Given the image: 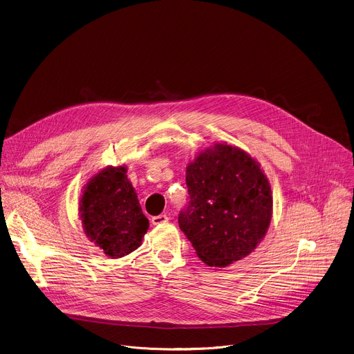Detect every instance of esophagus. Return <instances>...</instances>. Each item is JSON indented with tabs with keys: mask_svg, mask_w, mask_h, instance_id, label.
I'll list each match as a JSON object with an SVG mask.
<instances>
[{
	"mask_svg": "<svg viewBox=\"0 0 354 354\" xmlns=\"http://www.w3.org/2000/svg\"><path fill=\"white\" fill-rule=\"evenodd\" d=\"M168 221V216L167 214H158V216H153L151 217V224L154 225H160Z\"/></svg>",
	"mask_w": 354,
	"mask_h": 354,
	"instance_id": "34e87169",
	"label": "esophagus"
}]
</instances>
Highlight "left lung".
Returning a JSON list of instances; mask_svg holds the SVG:
<instances>
[{
    "mask_svg": "<svg viewBox=\"0 0 354 354\" xmlns=\"http://www.w3.org/2000/svg\"><path fill=\"white\" fill-rule=\"evenodd\" d=\"M186 185L179 227L207 266L227 267L257 248L271 223L272 192L250 154L216 143L187 165Z\"/></svg>",
    "mask_w": 354,
    "mask_h": 354,
    "instance_id": "left-lung-1",
    "label": "left lung"
}]
</instances>
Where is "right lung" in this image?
I'll return each instance as SVG.
<instances>
[{"label":"right lung","mask_w":354,"mask_h":354,"mask_svg":"<svg viewBox=\"0 0 354 354\" xmlns=\"http://www.w3.org/2000/svg\"><path fill=\"white\" fill-rule=\"evenodd\" d=\"M126 167H106L84 186L79 214L86 236L112 259L140 248L149 228Z\"/></svg>","instance_id":"1"}]
</instances>
